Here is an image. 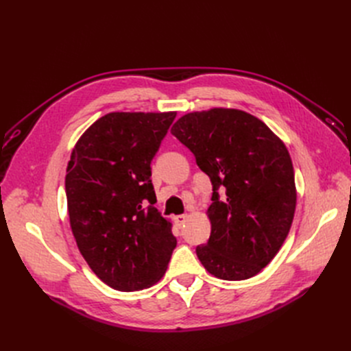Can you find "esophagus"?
I'll return each instance as SVG.
<instances>
[{"mask_svg":"<svg viewBox=\"0 0 351 351\" xmlns=\"http://www.w3.org/2000/svg\"><path fill=\"white\" fill-rule=\"evenodd\" d=\"M186 219H187V215H186V214H182V215H177V217H174V221H176V224H177V226H183L184 222H186Z\"/></svg>","mask_w":351,"mask_h":351,"instance_id":"34e87169","label":"esophagus"}]
</instances>
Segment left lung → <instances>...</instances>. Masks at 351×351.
Returning a JSON list of instances; mask_svg holds the SVG:
<instances>
[{
    "mask_svg": "<svg viewBox=\"0 0 351 351\" xmlns=\"http://www.w3.org/2000/svg\"><path fill=\"white\" fill-rule=\"evenodd\" d=\"M171 133L212 183L210 236L196 247L221 280L259 274L289 236L295 210L294 169L278 136L256 117L232 108L189 112Z\"/></svg>",
    "mask_w": 351,
    "mask_h": 351,
    "instance_id": "8db88e82",
    "label": "left lung"
}]
</instances>
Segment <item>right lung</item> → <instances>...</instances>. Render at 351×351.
<instances>
[{
	"instance_id": "obj_1",
	"label": "right lung",
	"mask_w": 351,
	"mask_h": 351,
	"mask_svg": "<svg viewBox=\"0 0 351 351\" xmlns=\"http://www.w3.org/2000/svg\"><path fill=\"white\" fill-rule=\"evenodd\" d=\"M176 112H110L82 134L66 176L70 227L97 277L120 291L162 278L177 239L154 206L151 162Z\"/></svg>"
}]
</instances>
